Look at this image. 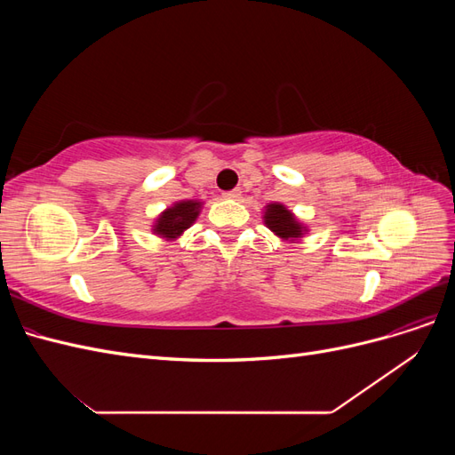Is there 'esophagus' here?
<instances>
[{
    "label": "esophagus",
    "mask_w": 455,
    "mask_h": 455,
    "mask_svg": "<svg viewBox=\"0 0 455 455\" xmlns=\"http://www.w3.org/2000/svg\"><path fill=\"white\" fill-rule=\"evenodd\" d=\"M224 197H226V199H239V197H241V189H231V191H226Z\"/></svg>",
    "instance_id": "34e87169"
}]
</instances>
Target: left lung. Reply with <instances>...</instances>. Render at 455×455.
<instances>
[{
  "label": "left lung",
  "instance_id": "1",
  "mask_svg": "<svg viewBox=\"0 0 455 455\" xmlns=\"http://www.w3.org/2000/svg\"><path fill=\"white\" fill-rule=\"evenodd\" d=\"M264 222L275 235L284 241H296L304 235V228H301L294 214L281 203H271L266 206Z\"/></svg>",
  "mask_w": 455,
  "mask_h": 455
}]
</instances>
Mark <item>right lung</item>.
<instances>
[{
  "label": "right lung",
  "instance_id": "add662e5",
  "mask_svg": "<svg viewBox=\"0 0 455 455\" xmlns=\"http://www.w3.org/2000/svg\"><path fill=\"white\" fill-rule=\"evenodd\" d=\"M201 211L199 201H180L176 203L171 209L164 211L154 226V231L161 237L176 239L182 233L196 222Z\"/></svg>",
  "mask_w": 455,
  "mask_h": 455
}]
</instances>
